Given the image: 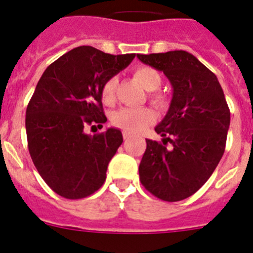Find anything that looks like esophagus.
Segmentation results:
<instances>
[{
    "instance_id": "obj_1",
    "label": "esophagus",
    "mask_w": 253,
    "mask_h": 253,
    "mask_svg": "<svg viewBox=\"0 0 253 253\" xmlns=\"http://www.w3.org/2000/svg\"><path fill=\"white\" fill-rule=\"evenodd\" d=\"M123 138H124V140L125 142H126V140H129L131 138V135H130V133H128V131H123Z\"/></svg>"
}]
</instances>
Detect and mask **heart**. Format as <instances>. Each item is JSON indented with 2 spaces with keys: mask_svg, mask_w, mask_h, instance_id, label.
<instances>
[{
  "mask_svg": "<svg viewBox=\"0 0 253 253\" xmlns=\"http://www.w3.org/2000/svg\"><path fill=\"white\" fill-rule=\"evenodd\" d=\"M134 78L140 84V86L147 91H152L149 93V101L158 109H165L169 105V100L163 93L156 92L161 86L162 78L160 73L154 68L148 66H140L134 69ZM119 84V80L116 76H111L104 82L101 88V99L104 104L111 105L115 101L116 87ZM154 115L147 107L139 109H120L111 116V122L114 125L124 129L128 133H140L143 129L153 123Z\"/></svg>",
  "mask_w": 253,
  "mask_h": 253,
  "instance_id": "1",
  "label": "heart"
}]
</instances>
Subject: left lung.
<instances>
[{
	"label": "left lung",
	"mask_w": 253,
	"mask_h": 253,
	"mask_svg": "<svg viewBox=\"0 0 253 253\" xmlns=\"http://www.w3.org/2000/svg\"><path fill=\"white\" fill-rule=\"evenodd\" d=\"M137 57L162 71L173 88L169 111L154 128L163 143L147 139L140 182L161 200L180 202L195 194L218 166L231 111L216 76L193 54L172 50Z\"/></svg>",
	"instance_id": "obj_1"
}]
</instances>
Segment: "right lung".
Listing matches in <instances>:
<instances>
[{
	"label": "right lung",
	"instance_id": "right-lung-1",
	"mask_svg": "<svg viewBox=\"0 0 253 253\" xmlns=\"http://www.w3.org/2000/svg\"><path fill=\"white\" fill-rule=\"evenodd\" d=\"M134 57L78 46L40 77L26 107L28 147L39 175L58 195L82 199L104 185L107 165L123 143L122 131L109 128L91 135L84 128L106 123L102 84Z\"/></svg>",
	"mask_w": 253,
	"mask_h": 253
}]
</instances>
